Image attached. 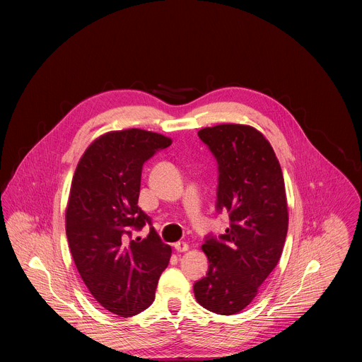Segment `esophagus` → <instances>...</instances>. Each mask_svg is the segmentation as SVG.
<instances>
[{
    "label": "esophagus",
    "mask_w": 362,
    "mask_h": 362,
    "mask_svg": "<svg viewBox=\"0 0 362 362\" xmlns=\"http://www.w3.org/2000/svg\"><path fill=\"white\" fill-rule=\"evenodd\" d=\"M175 249L182 253V252L189 250V245H187L186 242H176V243H175Z\"/></svg>",
    "instance_id": "34e87169"
}]
</instances>
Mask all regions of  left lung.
Masks as SVG:
<instances>
[{
  "label": "left lung",
  "instance_id": "1",
  "mask_svg": "<svg viewBox=\"0 0 362 362\" xmlns=\"http://www.w3.org/2000/svg\"><path fill=\"white\" fill-rule=\"evenodd\" d=\"M218 160L216 211L228 212L225 235L206 238L209 269L193 285L211 313L245 309L278 265L288 232V203L281 165L265 136L246 124H218L197 132Z\"/></svg>",
  "mask_w": 362,
  "mask_h": 362
}]
</instances>
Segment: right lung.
Returning a JSON list of instances; mask_svg holds the SVG:
<instances>
[{
  "mask_svg": "<svg viewBox=\"0 0 362 362\" xmlns=\"http://www.w3.org/2000/svg\"><path fill=\"white\" fill-rule=\"evenodd\" d=\"M172 139L141 129L109 132L84 151L73 176L66 209V233L77 271L93 298L122 318L151 305L172 247L139 208L143 163Z\"/></svg>",
  "mask_w": 362,
  "mask_h": 362,
  "instance_id": "right-lung-1",
  "label": "right lung"
}]
</instances>
